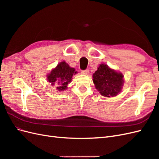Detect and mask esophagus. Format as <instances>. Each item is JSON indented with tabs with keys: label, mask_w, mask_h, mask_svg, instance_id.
<instances>
[{
	"label": "esophagus",
	"mask_w": 159,
	"mask_h": 159,
	"mask_svg": "<svg viewBox=\"0 0 159 159\" xmlns=\"http://www.w3.org/2000/svg\"><path fill=\"white\" fill-rule=\"evenodd\" d=\"M89 70H88V69L81 71V74H84V75H88V74H89Z\"/></svg>",
	"instance_id": "1"
}]
</instances>
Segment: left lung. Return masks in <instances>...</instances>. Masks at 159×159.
I'll list each match as a JSON object with an SVG mask.
<instances>
[{
  "mask_svg": "<svg viewBox=\"0 0 159 159\" xmlns=\"http://www.w3.org/2000/svg\"><path fill=\"white\" fill-rule=\"evenodd\" d=\"M93 81L101 95L107 98L114 97L121 92L124 83L123 75L102 64L93 74Z\"/></svg>",
  "mask_w": 159,
  "mask_h": 159,
  "instance_id": "obj_1",
  "label": "left lung"
}]
</instances>
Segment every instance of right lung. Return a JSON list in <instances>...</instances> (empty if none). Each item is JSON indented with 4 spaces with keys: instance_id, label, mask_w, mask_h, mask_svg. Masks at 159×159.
Instances as JSON below:
<instances>
[{
    "instance_id": "right-lung-1",
    "label": "right lung",
    "mask_w": 159,
    "mask_h": 159,
    "mask_svg": "<svg viewBox=\"0 0 159 159\" xmlns=\"http://www.w3.org/2000/svg\"><path fill=\"white\" fill-rule=\"evenodd\" d=\"M75 70L66 61H61L47 75V80L51 85H55L56 89L59 91H64L68 88V84L71 82L72 76L77 74Z\"/></svg>"
}]
</instances>
